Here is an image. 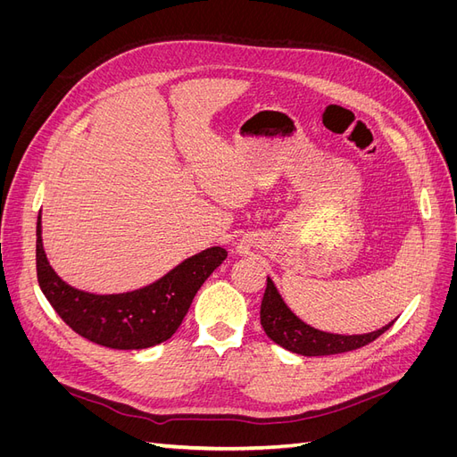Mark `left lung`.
<instances>
[{
  "label": "left lung",
  "mask_w": 457,
  "mask_h": 457,
  "mask_svg": "<svg viewBox=\"0 0 457 457\" xmlns=\"http://www.w3.org/2000/svg\"><path fill=\"white\" fill-rule=\"evenodd\" d=\"M395 324L383 326L378 331H370L362 336H339L320 331L303 320L287 309L278 289L274 287L272 280L267 278V289L261 301V326L265 334L280 347L303 354V356H328L349 353L364 347V345L376 341L381 334Z\"/></svg>",
  "instance_id": "obj_1"
}]
</instances>
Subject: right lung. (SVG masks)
<instances>
[{"instance_id":"add662e5","label":"right lung","mask_w":457,"mask_h":457,"mask_svg":"<svg viewBox=\"0 0 457 457\" xmlns=\"http://www.w3.org/2000/svg\"><path fill=\"white\" fill-rule=\"evenodd\" d=\"M225 259L227 250L210 247L146 287L118 295H95L68 286L51 269L41 244V215H37L36 270L41 292L76 334L108 349H148L168 341L181 326L202 284Z\"/></svg>"}]
</instances>
